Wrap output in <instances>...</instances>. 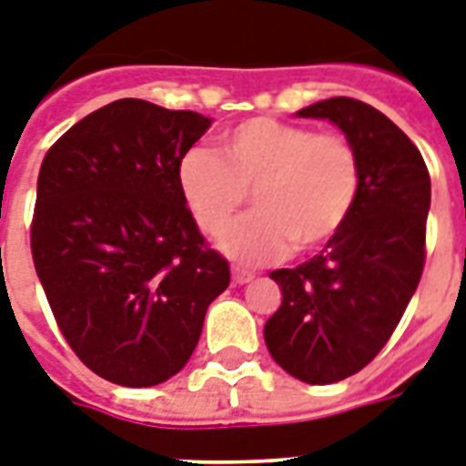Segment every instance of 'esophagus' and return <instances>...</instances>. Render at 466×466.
Masks as SVG:
<instances>
[{
  "label": "esophagus",
  "mask_w": 466,
  "mask_h": 466,
  "mask_svg": "<svg viewBox=\"0 0 466 466\" xmlns=\"http://www.w3.org/2000/svg\"><path fill=\"white\" fill-rule=\"evenodd\" d=\"M232 280H234V283H239V286H244V283H251V280H254V273L241 271V268H234Z\"/></svg>",
  "instance_id": "1"
}]
</instances>
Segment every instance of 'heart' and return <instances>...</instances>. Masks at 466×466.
Here are the masks:
<instances>
[{
  "instance_id": "obj_1",
  "label": "heart",
  "mask_w": 466,
  "mask_h": 466,
  "mask_svg": "<svg viewBox=\"0 0 466 466\" xmlns=\"http://www.w3.org/2000/svg\"><path fill=\"white\" fill-rule=\"evenodd\" d=\"M361 186L360 156L337 134L254 116L219 134V154L195 147L177 161V187L205 234H219L251 190V212L219 237L241 264L315 251L342 232Z\"/></svg>"
}]
</instances>
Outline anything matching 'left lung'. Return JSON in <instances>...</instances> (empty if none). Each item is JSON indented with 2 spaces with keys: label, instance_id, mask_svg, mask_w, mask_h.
<instances>
[{
  "label": "left lung",
  "instance_id": "obj_1",
  "mask_svg": "<svg viewBox=\"0 0 466 466\" xmlns=\"http://www.w3.org/2000/svg\"><path fill=\"white\" fill-rule=\"evenodd\" d=\"M296 115L335 124L361 166L342 232L310 261L271 271L283 300L266 347L280 369L319 386L361 371L403 318L425 264L431 176L413 141L367 102L329 97Z\"/></svg>",
  "mask_w": 466,
  "mask_h": 466
}]
</instances>
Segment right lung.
<instances>
[{"instance_id": "1", "label": "right lung", "mask_w": 466, "mask_h": 466, "mask_svg": "<svg viewBox=\"0 0 466 466\" xmlns=\"http://www.w3.org/2000/svg\"><path fill=\"white\" fill-rule=\"evenodd\" d=\"M212 119L116 99L48 148L31 254L60 332L85 367L144 389L186 367L229 264L177 187V161Z\"/></svg>"}]
</instances>
